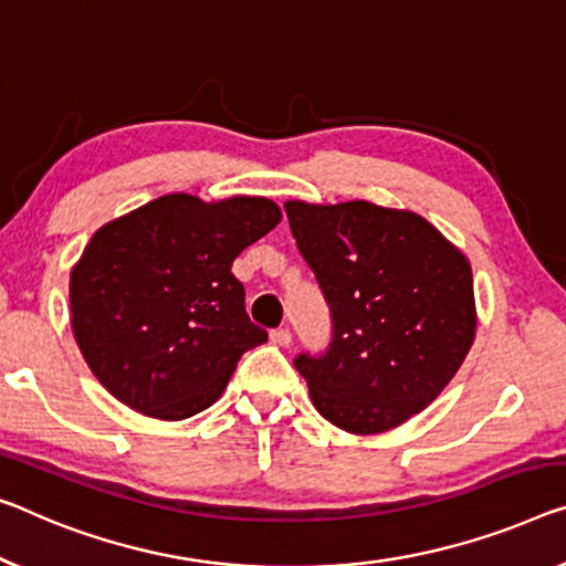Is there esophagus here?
Wrapping results in <instances>:
<instances>
[{
    "label": "esophagus",
    "mask_w": 566,
    "mask_h": 566,
    "mask_svg": "<svg viewBox=\"0 0 566 566\" xmlns=\"http://www.w3.org/2000/svg\"><path fill=\"white\" fill-rule=\"evenodd\" d=\"M272 343L280 345V348H286L292 343V333L286 327H276V331H272Z\"/></svg>",
    "instance_id": "esophagus-1"
}]
</instances>
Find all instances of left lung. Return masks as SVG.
<instances>
[{
	"mask_svg": "<svg viewBox=\"0 0 566 566\" xmlns=\"http://www.w3.org/2000/svg\"><path fill=\"white\" fill-rule=\"evenodd\" d=\"M292 235L333 315L325 356L294 358L331 424L378 434L442 394L475 340L468 256L427 218L368 200H286Z\"/></svg>",
	"mask_w": 566,
	"mask_h": 566,
	"instance_id": "left-lung-1",
	"label": "left lung"
}]
</instances>
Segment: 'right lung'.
I'll return each mask as SVG.
<instances>
[{
  "label": "right lung",
  "instance_id": "obj_1",
  "mask_svg": "<svg viewBox=\"0 0 566 566\" xmlns=\"http://www.w3.org/2000/svg\"><path fill=\"white\" fill-rule=\"evenodd\" d=\"M280 221L269 198L172 192L101 226L71 269L73 337L101 386L165 421L216 403L243 353L266 343L233 259Z\"/></svg>",
  "mask_w": 566,
  "mask_h": 566
}]
</instances>
